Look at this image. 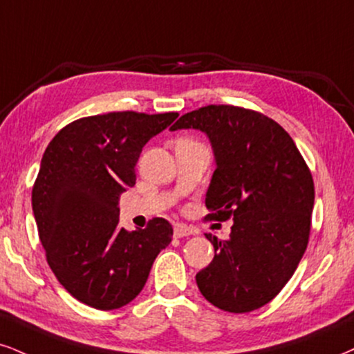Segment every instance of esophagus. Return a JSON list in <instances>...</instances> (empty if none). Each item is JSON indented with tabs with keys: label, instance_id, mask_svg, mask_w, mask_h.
I'll list each match as a JSON object with an SVG mask.
<instances>
[{
	"label": "esophagus",
	"instance_id": "obj_1",
	"mask_svg": "<svg viewBox=\"0 0 354 354\" xmlns=\"http://www.w3.org/2000/svg\"><path fill=\"white\" fill-rule=\"evenodd\" d=\"M195 233H197V231L187 225L177 223L176 226H174V236L176 238H185V236H190V234H195Z\"/></svg>",
	"mask_w": 354,
	"mask_h": 354
}]
</instances>
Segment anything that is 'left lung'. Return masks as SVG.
Returning a JSON list of instances; mask_svg holds the SVG:
<instances>
[{
    "mask_svg": "<svg viewBox=\"0 0 354 354\" xmlns=\"http://www.w3.org/2000/svg\"><path fill=\"white\" fill-rule=\"evenodd\" d=\"M210 139L216 169L207 218L233 220L228 239L207 234L215 257L197 274L208 302L231 313L269 304L295 272L308 244L315 189L310 169L286 129L231 104H208L172 126Z\"/></svg>",
    "mask_w": 354,
    "mask_h": 354,
    "instance_id": "obj_1",
    "label": "left lung"
}]
</instances>
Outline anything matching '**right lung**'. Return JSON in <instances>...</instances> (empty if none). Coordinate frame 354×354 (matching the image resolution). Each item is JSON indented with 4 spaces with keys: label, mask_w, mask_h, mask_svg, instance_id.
<instances>
[{
    "label": "right lung",
    "mask_w": 354,
    "mask_h": 354,
    "mask_svg": "<svg viewBox=\"0 0 354 354\" xmlns=\"http://www.w3.org/2000/svg\"><path fill=\"white\" fill-rule=\"evenodd\" d=\"M178 113L115 111L80 118L49 142L32 187V212L57 281L98 310L123 307L142 290L172 225L120 228V195L136 184L142 147Z\"/></svg>",
    "instance_id": "1"
}]
</instances>
